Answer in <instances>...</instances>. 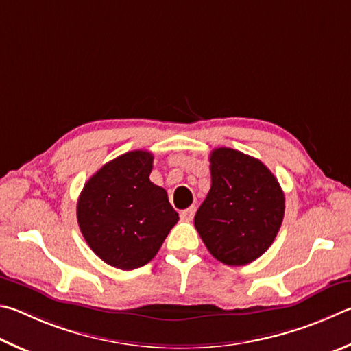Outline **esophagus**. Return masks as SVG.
<instances>
[{"label":"esophagus","instance_id":"1","mask_svg":"<svg viewBox=\"0 0 351 351\" xmlns=\"http://www.w3.org/2000/svg\"><path fill=\"white\" fill-rule=\"evenodd\" d=\"M194 214H195V206H189V208H186V210H183L180 213V219L183 220V222H191Z\"/></svg>","mask_w":351,"mask_h":351}]
</instances>
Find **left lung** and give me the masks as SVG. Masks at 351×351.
<instances>
[{"instance_id":"left-lung-1","label":"left lung","mask_w":351,"mask_h":351,"mask_svg":"<svg viewBox=\"0 0 351 351\" xmlns=\"http://www.w3.org/2000/svg\"><path fill=\"white\" fill-rule=\"evenodd\" d=\"M211 189L194 225L210 253L225 265L241 267L271 247L284 220L285 197L261 160L231 147L210 156Z\"/></svg>"}]
</instances>
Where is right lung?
Instances as JSON below:
<instances>
[{"label":"right lung","mask_w":351,"mask_h":351,"mask_svg":"<svg viewBox=\"0 0 351 351\" xmlns=\"http://www.w3.org/2000/svg\"><path fill=\"white\" fill-rule=\"evenodd\" d=\"M152 154L131 151L103 165L86 182L77 220L90 250L110 267L146 265L158 253L179 214L149 180Z\"/></svg>","instance_id":"obj_1"}]
</instances>
